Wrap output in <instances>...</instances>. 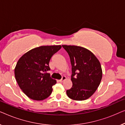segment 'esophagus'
Instances as JSON below:
<instances>
[{
	"label": "esophagus",
	"instance_id": "34e87169",
	"mask_svg": "<svg viewBox=\"0 0 125 125\" xmlns=\"http://www.w3.org/2000/svg\"><path fill=\"white\" fill-rule=\"evenodd\" d=\"M65 79H66V77L63 76H62V78H61V79L59 80V81L60 82H62L63 81H64V80H65Z\"/></svg>",
	"mask_w": 125,
	"mask_h": 125
}]
</instances>
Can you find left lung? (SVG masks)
<instances>
[{"instance_id": "1", "label": "left lung", "mask_w": 125, "mask_h": 125, "mask_svg": "<svg viewBox=\"0 0 125 125\" xmlns=\"http://www.w3.org/2000/svg\"><path fill=\"white\" fill-rule=\"evenodd\" d=\"M69 54L72 65V87L66 90L70 98L86 100L96 91L101 81L102 71L100 61L92 52L75 45H62Z\"/></svg>"}]
</instances>
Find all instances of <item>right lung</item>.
Instances as JSON below:
<instances>
[{
  "label": "right lung",
  "mask_w": 125,
  "mask_h": 125,
  "mask_svg": "<svg viewBox=\"0 0 125 125\" xmlns=\"http://www.w3.org/2000/svg\"><path fill=\"white\" fill-rule=\"evenodd\" d=\"M61 45L41 46L21 56L15 69V76L20 89L29 98L41 101L48 97L56 81L46 73L50 71L49 61Z\"/></svg>",
  "instance_id": "right-lung-1"
}]
</instances>
